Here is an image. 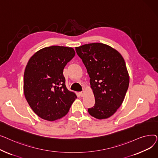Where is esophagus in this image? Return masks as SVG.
I'll use <instances>...</instances> for the list:
<instances>
[{
  "label": "esophagus",
  "mask_w": 158,
  "mask_h": 158,
  "mask_svg": "<svg viewBox=\"0 0 158 158\" xmlns=\"http://www.w3.org/2000/svg\"><path fill=\"white\" fill-rule=\"evenodd\" d=\"M79 95L81 96V97H83L85 95V92L84 91H82V92H79Z\"/></svg>",
  "instance_id": "esophagus-1"
}]
</instances>
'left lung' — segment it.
<instances>
[{"label": "left lung", "instance_id": "left-lung-1", "mask_svg": "<svg viewBox=\"0 0 158 158\" xmlns=\"http://www.w3.org/2000/svg\"><path fill=\"white\" fill-rule=\"evenodd\" d=\"M76 51L87 69L95 99L89 114L99 120L110 117L122 105L129 87L124 59L117 50L101 43L76 47Z\"/></svg>", "mask_w": 158, "mask_h": 158}]
</instances>
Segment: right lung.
Instances as JSON below:
<instances>
[{
	"instance_id": "right-lung-1",
	"label": "right lung",
	"mask_w": 158,
	"mask_h": 158,
	"mask_svg": "<svg viewBox=\"0 0 158 158\" xmlns=\"http://www.w3.org/2000/svg\"><path fill=\"white\" fill-rule=\"evenodd\" d=\"M75 54L72 47L54 45L39 50L29 59L23 76L24 95L42 119L54 121L63 117L77 98L66 88L63 74Z\"/></svg>"
}]
</instances>
